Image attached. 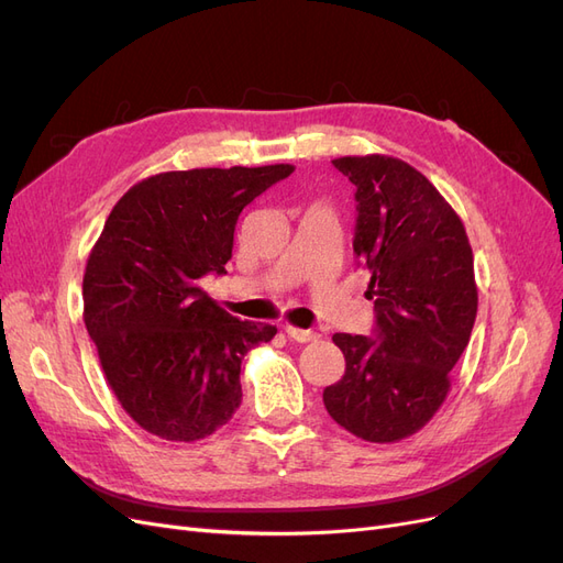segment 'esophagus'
<instances>
[{
  "label": "esophagus",
  "mask_w": 563,
  "mask_h": 563,
  "mask_svg": "<svg viewBox=\"0 0 563 563\" xmlns=\"http://www.w3.org/2000/svg\"><path fill=\"white\" fill-rule=\"evenodd\" d=\"M288 338L291 340H298V343H310V340H317V333L314 331H308V329H298V327H291V323H286Z\"/></svg>",
  "instance_id": "34e87169"
}]
</instances>
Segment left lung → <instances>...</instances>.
Instances as JSON below:
<instances>
[{
	"mask_svg": "<svg viewBox=\"0 0 563 563\" xmlns=\"http://www.w3.org/2000/svg\"><path fill=\"white\" fill-rule=\"evenodd\" d=\"M333 166L356 187L354 253L371 272L376 340L333 335L345 376L323 389V406L354 437L395 444L449 395L479 302L474 255L463 220L411 164L366 155Z\"/></svg>",
	"mask_w": 563,
	"mask_h": 563,
	"instance_id": "1",
	"label": "left lung"
}]
</instances>
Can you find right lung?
Segmentation results:
<instances>
[{
	"mask_svg": "<svg viewBox=\"0 0 563 563\" xmlns=\"http://www.w3.org/2000/svg\"><path fill=\"white\" fill-rule=\"evenodd\" d=\"M291 164L190 168L135 183L114 203L84 272V323L117 401L166 441H199L242 404V360L277 333L199 286L223 275L242 209Z\"/></svg>",
	"mask_w": 563,
	"mask_h": 563,
	"instance_id": "obj_1",
	"label": "right lung"
}]
</instances>
